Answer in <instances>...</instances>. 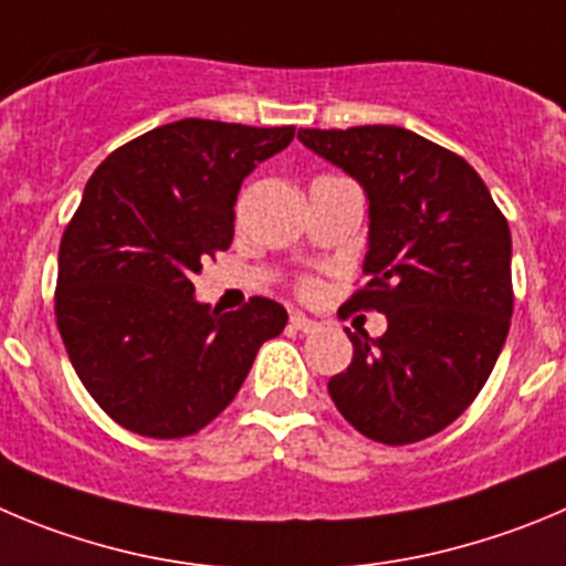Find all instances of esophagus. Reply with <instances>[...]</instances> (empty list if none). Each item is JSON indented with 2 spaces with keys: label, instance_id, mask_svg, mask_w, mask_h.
Segmentation results:
<instances>
[{
  "label": "esophagus",
  "instance_id": "obj_1",
  "mask_svg": "<svg viewBox=\"0 0 566 566\" xmlns=\"http://www.w3.org/2000/svg\"><path fill=\"white\" fill-rule=\"evenodd\" d=\"M290 324H293V329H298V332H318L321 329V324L318 321H313V318H307V315H301V313H293L290 315Z\"/></svg>",
  "mask_w": 566,
  "mask_h": 566
}]
</instances>
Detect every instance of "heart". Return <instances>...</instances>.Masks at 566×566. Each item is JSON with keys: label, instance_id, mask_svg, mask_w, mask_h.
Segmentation results:
<instances>
[{"label": "heart", "instance_id": "b5f03b06", "mask_svg": "<svg viewBox=\"0 0 566 566\" xmlns=\"http://www.w3.org/2000/svg\"><path fill=\"white\" fill-rule=\"evenodd\" d=\"M315 290H318V284H315L313 279H304V282H301V293L304 295H313Z\"/></svg>", "mask_w": 566, "mask_h": 566}]
</instances>
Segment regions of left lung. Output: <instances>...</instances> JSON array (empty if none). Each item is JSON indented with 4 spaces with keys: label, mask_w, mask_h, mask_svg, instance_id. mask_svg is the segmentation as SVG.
Listing matches in <instances>:
<instances>
[{
    "label": "left lung",
    "mask_w": 566,
    "mask_h": 566,
    "mask_svg": "<svg viewBox=\"0 0 566 566\" xmlns=\"http://www.w3.org/2000/svg\"><path fill=\"white\" fill-rule=\"evenodd\" d=\"M298 139L366 189L368 282L346 310L388 318L382 337L346 329L355 357L329 379L332 402L371 441L436 436L474 402L509 337V220L458 153L413 130L304 128Z\"/></svg>",
    "instance_id": "1"
}]
</instances>
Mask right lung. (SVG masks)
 <instances>
[{"label":"right lung","mask_w":566,"mask_h":566,"mask_svg":"<svg viewBox=\"0 0 566 566\" xmlns=\"http://www.w3.org/2000/svg\"><path fill=\"white\" fill-rule=\"evenodd\" d=\"M295 128L178 119L116 147L83 189L57 251L55 321L94 402L125 430L184 438L218 419L287 310L195 301L200 262L234 237L242 178Z\"/></svg>","instance_id":"add662e5"}]
</instances>
